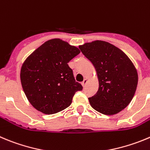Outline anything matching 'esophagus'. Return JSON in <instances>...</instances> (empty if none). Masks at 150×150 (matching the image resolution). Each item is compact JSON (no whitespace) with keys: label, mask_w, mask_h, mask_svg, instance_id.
I'll return each mask as SVG.
<instances>
[{"label":"esophagus","mask_w":150,"mask_h":150,"mask_svg":"<svg viewBox=\"0 0 150 150\" xmlns=\"http://www.w3.org/2000/svg\"><path fill=\"white\" fill-rule=\"evenodd\" d=\"M87 82H88V79H85L84 80H83L82 82V86H83V87H85V86H86V85L87 84Z\"/></svg>","instance_id":"1"}]
</instances>
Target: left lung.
I'll use <instances>...</instances> for the list:
<instances>
[{"instance_id":"left-lung-1","label":"left lung","mask_w":150,"mask_h":150,"mask_svg":"<svg viewBox=\"0 0 150 150\" xmlns=\"http://www.w3.org/2000/svg\"><path fill=\"white\" fill-rule=\"evenodd\" d=\"M95 68L99 89L89 97L94 109L113 115L124 109L132 100L138 86V72L128 56L115 45L94 41L79 46Z\"/></svg>"}]
</instances>
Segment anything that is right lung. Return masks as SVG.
<instances>
[{"instance_id":"right-lung-1","label":"right lung","mask_w":150,"mask_h":150,"mask_svg":"<svg viewBox=\"0 0 150 150\" xmlns=\"http://www.w3.org/2000/svg\"><path fill=\"white\" fill-rule=\"evenodd\" d=\"M79 53L76 47L53 38L27 57L21 69V82L35 109L46 115L61 112L71 105L75 93L82 90L68 64Z\"/></svg>"}]
</instances>
